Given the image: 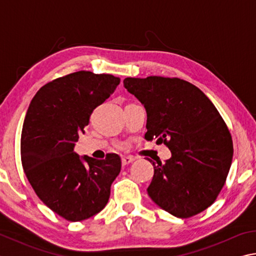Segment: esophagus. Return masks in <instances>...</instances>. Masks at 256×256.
I'll use <instances>...</instances> for the list:
<instances>
[{
	"label": "esophagus",
	"mask_w": 256,
	"mask_h": 256,
	"mask_svg": "<svg viewBox=\"0 0 256 256\" xmlns=\"http://www.w3.org/2000/svg\"><path fill=\"white\" fill-rule=\"evenodd\" d=\"M134 162V158L132 156H126V157H122V164L123 166H126V164H131Z\"/></svg>",
	"instance_id": "esophagus-1"
}]
</instances>
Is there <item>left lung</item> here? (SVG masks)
<instances>
[{"label": "left lung", "mask_w": 256, "mask_h": 256, "mask_svg": "<svg viewBox=\"0 0 256 256\" xmlns=\"http://www.w3.org/2000/svg\"><path fill=\"white\" fill-rule=\"evenodd\" d=\"M123 84L146 108V140L172 152L164 164L149 159L154 172L148 196L177 218L204 211L224 185L234 154L219 112L198 86L177 78H126Z\"/></svg>", "instance_id": "obj_1"}]
</instances>
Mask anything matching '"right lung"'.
Instances as JSON below:
<instances>
[{
	"label": "right lung",
	"mask_w": 256,
	"mask_h": 256,
	"mask_svg": "<svg viewBox=\"0 0 256 256\" xmlns=\"http://www.w3.org/2000/svg\"><path fill=\"white\" fill-rule=\"evenodd\" d=\"M120 79L89 71L48 82L34 94L21 133V162L37 196L68 222L100 212L120 172L118 154L97 160L74 152L92 110L115 92Z\"/></svg>",
	"instance_id": "obj_1"
}]
</instances>
